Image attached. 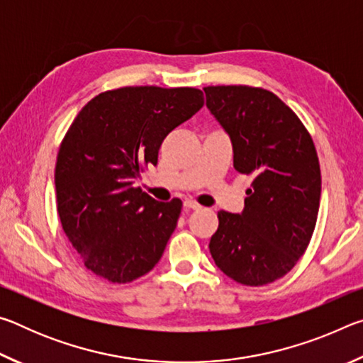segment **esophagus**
Instances as JSON below:
<instances>
[{"mask_svg": "<svg viewBox=\"0 0 363 363\" xmlns=\"http://www.w3.org/2000/svg\"><path fill=\"white\" fill-rule=\"evenodd\" d=\"M184 208H187V210H200L201 206L194 200H186L184 201Z\"/></svg>", "mask_w": 363, "mask_h": 363, "instance_id": "1", "label": "esophagus"}]
</instances>
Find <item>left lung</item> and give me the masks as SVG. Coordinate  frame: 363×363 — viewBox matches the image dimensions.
Segmentation results:
<instances>
[{
	"label": "left lung",
	"mask_w": 363,
	"mask_h": 363,
	"mask_svg": "<svg viewBox=\"0 0 363 363\" xmlns=\"http://www.w3.org/2000/svg\"><path fill=\"white\" fill-rule=\"evenodd\" d=\"M206 107L229 134L233 168L253 177L240 214L219 211L216 266L242 285L284 277L304 255L320 205V164L298 115L253 86H206Z\"/></svg>",
	"instance_id": "8db88e82"
}]
</instances>
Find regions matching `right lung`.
<instances>
[{
  "instance_id": "1",
  "label": "right lung",
  "mask_w": 363,
  "mask_h": 363,
  "mask_svg": "<svg viewBox=\"0 0 363 363\" xmlns=\"http://www.w3.org/2000/svg\"><path fill=\"white\" fill-rule=\"evenodd\" d=\"M203 102L195 88L126 86L96 96L73 120L57 153V213L97 277L130 284L160 261L182 201H157L133 184Z\"/></svg>"
}]
</instances>
